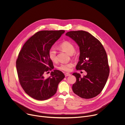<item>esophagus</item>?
I'll list each match as a JSON object with an SVG mask.
<instances>
[{
    "label": "esophagus",
    "mask_w": 125,
    "mask_h": 125,
    "mask_svg": "<svg viewBox=\"0 0 125 125\" xmlns=\"http://www.w3.org/2000/svg\"><path fill=\"white\" fill-rule=\"evenodd\" d=\"M71 75L70 74H69V73H65V77H68V76H70Z\"/></svg>",
    "instance_id": "obj_1"
}]
</instances>
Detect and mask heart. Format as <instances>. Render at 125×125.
<instances>
[{
    "label": "heart",
    "instance_id": "obj_1",
    "mask_svg": "<svg viewBox=\"0 0 125 125\" xmlns=\"http://www.w3.org/2000/svg\"><path fill=\"white\" fill-rule=\"evenodd\" d=\"M59 48L64 51L70 55H72L75 51V48L73 44L69 41H64L59 45ZM48 55L50 59L53 62H55L57 60V51L56 48L52 47L50 48L48 51ZM74 66L73 63H62L57 68L60 70L64 71L66 72H69L72 70Z\"/></svg>",
    "mask_w": 125,
    "mask_h": 125
}]
</instances>
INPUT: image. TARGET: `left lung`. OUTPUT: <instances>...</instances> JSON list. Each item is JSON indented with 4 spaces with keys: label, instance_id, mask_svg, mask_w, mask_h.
Returning a JSON list of instances; mask_svg holds the SVG:
<instances>
[{
    "label": "left lung",
    "instance_id": "obj_1",
    "mask_svg": "<svg viewBox=\"0 0 125 125\" xmlns=\"http://www.w3.org/2000/svg\"><path fill=\"white\" fill-rule=\"evenodd\" d=\"M66 35L73 40L80 47L77 70H83L87 73L83 77L79 73L73 74L77 79L72 86L73 91L83 98L94 97L102 91L109 74L105 50L99 41L87 31H70Z\"/></svg>",
    "mask_w": 125,
    "mask_h": 125
}]
</instances>
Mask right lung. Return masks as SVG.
<instances>
[{
    "instance_id": "obj_1",
    "label": "right lung",
    "mask_w": 125,
    "mask_h": 125,
    "mask_svg": "<svg viewBox=\"0 0 125 125\" xmlns=\"http://www.w3.org/2000/svg\"><path fill=\"white\" fill-rule=\"evenodd\" d=\"M65 32L64 30L42 31L35 33L24 44L16 60L20 83L25 92L39 100L54 95L59 83L65 78L59 70H54L45 78L44 74L54 68L50 59V48Z\"/></svg>"
}]
</instances>
